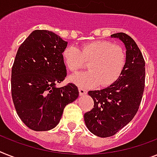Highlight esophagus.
I'll use <instances>...</instances> for the list:
<instances>
[{
    "instance_id": "34e87169",
    "label": "esophagus",
    "mask_w": 157,
    "mask_h": 157,
    "mask_svg": "<svg viewBox=\"0 0 157 157\" xmlns=\"http://www.w3.org/2000/svg\"><path fill=\"white\" fill-rule=\"evenodd\" d=\"M78 91H79L80 95H84V94H87V90H86V89L82 88V87L78 88Z\"/></svg>"
}]
</instances>
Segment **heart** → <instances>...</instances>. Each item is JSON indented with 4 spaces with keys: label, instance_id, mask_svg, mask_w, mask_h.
<instances>
[{
    "label": "heart",
    "instance_id": "1",
    "mask_svg": "<svg viewBox=\"0 0 157 157\" xmlns=\"http://www.w3.org/2000/svg\"><path fill=\"white\" fill-rule=\"evenodd\" d=\"M63 58L71 73H76L89 63V71L71 78L78 86L86 88L113 84L121 75L126 63V54L121 46L101 40L86 42L80 47L68 46L63 50Z\"/></svg>",
    "mask_w": 157,
    "mask_h": 157
}]
</instances>
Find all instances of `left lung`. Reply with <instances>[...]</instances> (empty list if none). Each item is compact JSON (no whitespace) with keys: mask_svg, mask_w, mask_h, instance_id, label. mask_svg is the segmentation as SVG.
<instances>
[{"mask_svg":"<svg viewBox=\"0 0 157 157\" xmlns=\"http://www.w3.org/2000/svg\"><path fill=\"white\" fill-rule=\"evenodd\" d=\"M126 47V63L121 75L110 86L90 90L94 107L84 114L90 132L99 137L112 136L126 126L137 113L145 86V62L134 40L124 33H117Z\"/></svg>","mask_w":157,"mask_h":157,"instance_id":"1","label":"left lung"}]
</instances>
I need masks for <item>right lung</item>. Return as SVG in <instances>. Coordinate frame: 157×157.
<instances>
[{
    "mask_svg": "<svg viewBox=\"0 0 157 157\" xmlns=\"http://www.w3.org/2000/svg\"><path fill=\"white\" fill-rule=\"evenodd\" d=\"M67 46L49 30L33 31L17 52L12 67L11 93L18 116L33 131H49L63 110L78 96L74 83L56 87L67 76L63 52Z\"/></svg>",
    "mask_w": 157,
    "mask_h": 157,
    "instance_id": "add662e5",
    "label": "right lung"
}]
</instances>
